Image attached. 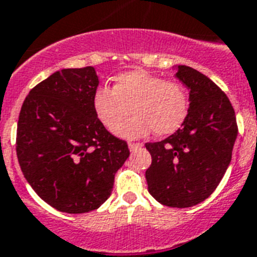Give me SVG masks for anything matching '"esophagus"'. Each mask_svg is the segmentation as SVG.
Here are the masks:
<instances>
[{"label": "esophagus", "mask_w": 257, "mask_h": 257, "mask_svg": "<svg viewBox=\"0 0 257 257\" xmlns=\"http://www.w3.org/2000/svg\"><path fill=\"white\" fill-rule=\"evenodd\" d=\"M143 144L142 143H133V142H128V148H130V151H135L138 148H141Z\"/></svg>", "instance_id": "34e87169"}]
</instances>
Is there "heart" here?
I'll list each match as a JSON object with an SVG mask.
<instances>
[{
    "instance_id": "1",
    "label": "heart",
    "mask_w": 257,
    "mask_h": 257,
    "mask_svg": "<svg viewBox=\"0 0 257 257\" xmlns=\"http://www.w3.org/2000/svg\"><path fill=\"white\" fill-rule=\"evenodd\" d=\"M92 105L97 119L110 131L131 107L134 116L116 126L119 137L142 138L151 130L156 137H167L185 122L189 94L180 82L165 81L144 69H134L116 76L113 89H95Z\"/></svg>"
}]
</instances>
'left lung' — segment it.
Wrapping results in <instances>:
<instances>
[{
    "instance_id": "1",
    "label": "left lung",
    "mask_w": 257,
    "mask_h": 257,
    "mask_svg": "<svg viewBox=\"0 0 257 257\" xmlns=\"http://www.w3.org/2000/svg\"><path fill=\"white\" fill-rule=\"evenodd\" d=\"M173 68L189 90V113L171 137L146 144L152 156L146 179L158 202L182 209L215 190L230 165L238 126L230 99L209 77L186 65Z\"/></svg>"
}]
</instances>
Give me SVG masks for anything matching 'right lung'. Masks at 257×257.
Instances as JSON below:
<instances>
[{
  "mask_svg": "<svg viewBox=\"0 0 257 257\" xmlns=\"http://www.w3.org/2000/svg\"><path fill=\"white\" fill-rule=\"evenodd\" d=\"M98 84L93 67L61 69L30 90L19 113L17 156L23 176L63 213L98 209L130 156L126 142L95 116L92 101Z\"/></svg>",
  "mask_w": 257,
  "mask_h": 257,
  "instance_id": "right-lung-1",
  "label": "right lung"
}]
</instances>
